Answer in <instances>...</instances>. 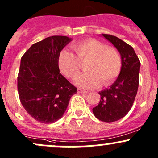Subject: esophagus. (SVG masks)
Masks as SVG:
<instances>
[{"instance_id": "obj_1", "label": "esophagus", "mask_w": 158, "mask_h": 158, "mask_svg": "<svg viewBox=\"0 0 158 158\" xmlns=\"http://www.w3.org/2000/svg\"><path fill=\"white\" fill-rule=\"evenodd\" d=\"M77 92L78 93H85V92H87L86 91L83 90V89H77Z\"/></svg>"}]
</instances>
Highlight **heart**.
<instances>
[{
  "mask_svg": "<svg viewBox=\"0 0 158 158\" xmlns=\"http://www.w3.org/2000/svg\"><path fill=\"white\" fill-rule=\"evenodd\" d=\"M76 56L67 49L61 51L58 57V66L61 73L69 79L79 74L81 63L88 61L85 69L89 73L75 79V84L83 89L96 88L111 83L122 70V57L118 51L108 47L94 39L76 43L73 45Z\"/></svg>",
  "mask_w": 158,
  "mask_h": 158,
  "instance_id": "1",
  "label": "heart"
}]
</instances>
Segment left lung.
<instances>
[{"instance_id": "left-lung-1", "label": "left lung", "mask_w": 158, "mask_h": 158, "mask_svg": "<svg viewBox=\"0 0 158 158\" xmlns=\"http://www.w3.org/2000/svg\"><path fill=\"white\" fill-rule=\"evenodd\" d=\"M102 36L118 49L122 66L114 83L99 92L101 100L92 111L102 122H113L125 117L131 109L138 92L141 63L134 49L128 44L112 35L102 34Z\"/></svg>"}]
</instances>
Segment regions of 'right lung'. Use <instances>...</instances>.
<instances>
[{
    "label": "right lung",
    "mask_w": 158,
    "mask_h": 158,
    "mask_svg": "<svg viewBox=\"0 0 158 158\" xmlns=\"http://www.w3.org/2000/svg\"><path fill=\"white\" fill-rule=\"evenodd\" d=\"M72 41L52 36L33 44L23 54L17 76L20 102L35 120L44 124L61 118L77 89L60 73L58 57Z\"/></svg>",
    "instance_id": "1"
}]
</instances>
